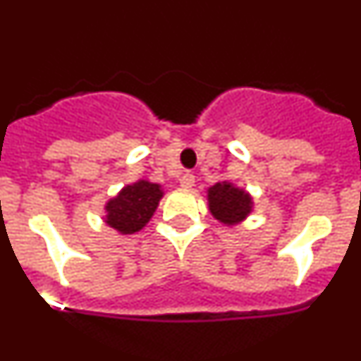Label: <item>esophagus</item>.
<instances>
[{"instance_id": "1", "label": "esophagus", "mask_w": 361, "mask_h": 361, "mask_svg": "<svg viewBox=\"0 0 361 361\" xmlns=\"http://www.w3.org/2000/svg\"><path fill=\"white\" fill-rule=\"evenodd\" d=\"M178 183H180V186L183 188H193L195 186V175H191L190 171H186V173L180 175Z\"/></svg>"}]
</instances>
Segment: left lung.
Wrapping results in <instances>:
<instances>
[{
    "instance_id": "1",
    "label": "left lung",
    "mask_w": 361,
    "mask_h": 361,
    "mask_svg": "<svg viewBox=\"0 0 361 361\" xmlns=\"http://www.w3.org/2000/svg\"><path fill=\"white\" fill-rule=\"evenodd\" d=\"M208 208L213 219L233 228L242 224L253 213L255 200L247 190L231 180H222L208 188Z\"/></svg>"
}]
</instances>
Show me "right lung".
I'll use <instances>...</instances> for the list:
<instances>
[{
    "label": "right lung",
    "instance_id": "add662e5",
    "mask_svg": "<svg viewBox=\"0 0 361 361\" xmlns=\"http://www.w3.org/2000/svg\"><path fill=\"white\" fill-rule=\"evenodd\" d=\"M164 197L161 184L139 178L126 184L116 197L104 204V224L116 229L121 235L139 233L153 216L159 202Z\"/></svg>",
    "mask_w": 361,
    "mask_h": 361
}]
</instances>
